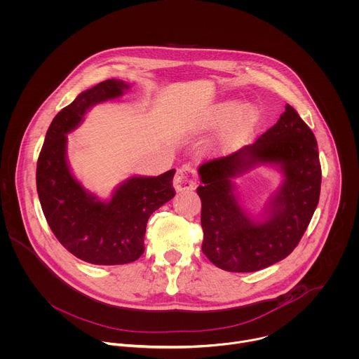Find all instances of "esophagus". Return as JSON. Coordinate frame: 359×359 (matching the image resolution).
Returning <instances> with one entry per match:
<instances>
[{
	"label": "esophagus",
	"mask_w": 359,
	"mask_h": 359,
	"mask_svg": "<svg viewBox=\"0 0 359 359\" xmlns=\"http://www.w3.org/2000/svg\"><path fill=\"white\" fill-rule=\"evenodd\" d=\"M175 189L177 191H187L194 190L197 186V172L190 165H184L177 169L175 179H173Z\"/></svg>",
	"instance_id": "obj_1"
}]
</instances>
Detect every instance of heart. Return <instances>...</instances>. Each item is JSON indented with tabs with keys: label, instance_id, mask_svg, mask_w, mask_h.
I'll use <instances>...</instances> for the list:
<instances>
[{
	"label": "heart",
	"instance_id": "1",
	"mask_svg": "<svg viewBox=\"0 0 359 359\" xmlns=\"http://www.w3.org/2000/svg\"><path fill=\"white\" fill-rule=\"evenodd\" d=\"M255 117H256V113L253 107L248 104H242L238 107L235 103L228 102L217 106L212 110L210 116V121L211 123L225 121L221 130L219 142L222 148L228 149L233 147L239 141V138L252 127Z\"/></svg>",
	"mask_w": 359,
	"mask_h": 359
}]
</instances>
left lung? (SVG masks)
I'll return each mask as SVG.
<instances>
[{
  "mask_svg": "<svg viewBox=\"0 0 359 359\" xmlns=\"http://www.w3.org/2000/svg\"><path fill=\"white\" fill-rule=\"evenodd\" d=\"M259 163L282 166L286 180L266 217L250 220L238 205L230 179ZM201 226L203 253L231 273L263 270L292 253L319 204L322 166L313 131L297 110L285 104L277 124L242 149L204 162Z\"/></svg>",
  "mask_w": 359,
  "mask_h": 359,
  "instance_id": "left-lung-1",
  "label": "left lung"
}]
</instances>
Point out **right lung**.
Segmentation results:
<instances>
[{
  "label": "right lung",
  "mask_w": 359,
  "mask_h": 359,
  "mask_svg": "<svg viewBox=\"0 0 359 359\" xmlns=\"http://www.w3.org/2000/svg\"><path fill=\"white\" fill-rule=\"evenodd\" d=\"M127 88L123 81L106 79L79 93L53 118L37 159L36 187L50 229L71 255L90 264L118 266L140 259L148 218L176 194L175 169L128 179L109 203L96 200L71 175L65 134L92 104L114 99Z\"/></svg>",
  "instance_id": "add662e5"
}]
</instances>
